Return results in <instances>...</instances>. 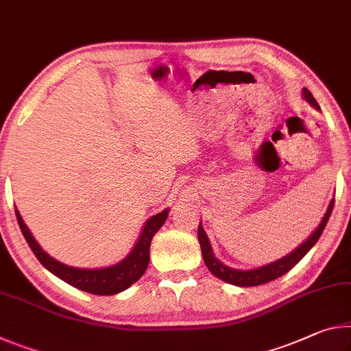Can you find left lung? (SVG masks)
<instances>
[{"mask_svg": "<svg viewBox=\"0 0 351 351\" xmlns=\"http://www.w3.org/2000/svg\"><path fill=\"white\" fill-rule=\"evenodd\" d=\"M303 97L308 99V101L313 104L315 109H320L319 103L315 101L313 93H311L308 88H304L303 90ZM332 206H335V202H331L330 208H328L326 214L324 217V220H322L320 226L314 231V234L311 236L308 241L303 242L302 245L295 250V252H292L291 254L286 256V258L276 261V263H271L269 265L261 267V269L248 270V271L236 270V269H231V267H226L221 264L220 261L214 256L213 248H210V243L208 241V236H206L203 228L198 226V241H199V245H202L204 264L208 265L210 274L215 275L217 278H220V280L230 282V285H234V286H242V287L259 286V285H265V282H269V281H274V280H276V278H280L285 274H287L292 267H295L300 261L303 259V256L315 245V242L319 241V237L322 236V232H324L325 226L328 223V219H330V215H331Z\"/></svg>", "mask_w": 351, "mask_h": 351, "instance_id": "8db88e82", "label": "left lung"}]
</instances>
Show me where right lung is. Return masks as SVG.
Instances as JSON below:
<instances>
[{
	"label": "right lung",
	"mask_w": 351,
	"mask_h": 351,
	"mask_svg": "<svg viewBox=\"0 0 351 351\" xmlns=\"http://www.w3.org/2000/svg\"><path fill=\"white\" fill-rule=\"evenodd\" d=\"M15 215L16 220H19L20 230L23 232L26 242L29 243L32 253L36 254V258L51 274L60 278L62 281L69 282L70 286L81 289V291L88 293H93V295H114V293H119L131 285H134L138 278L145 274L149 263V245H152V239L159 231V228L164 225L167 215H169V209L156 214L147 221L134 250H132L126 259H123L117 265L98 270L75 269V267H69L53 259L51 256H48L38 247V243L34 241V237L31 236L29 230L23 223V220H21L19 210H15Z\"/></svg>",
	"instance_id": "add662e5"
}]
</instances>
